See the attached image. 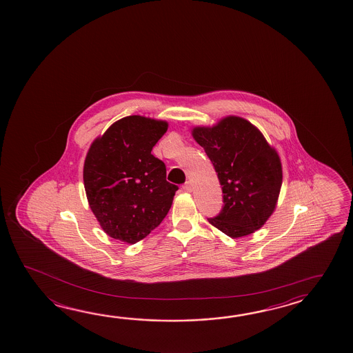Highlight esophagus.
<instances>
[{"label": "esophagus", "instance_id": "esophagus-1", "mask_svg": "<svg viewBox=\"0 0 353 353\" xmlns=\"http://www.w3.org/2000/svg\"><path fill=\"white\" fill-rule=\"evenodd\" d=\"M183 189L188 192V193H192L193 192V184H192V181H187L184 185H183Z\"/></svg>", "mask_w": 353, "mask_h": 353}]
</instances>
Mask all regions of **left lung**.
<instances>
[{
    "label": "left lung",
    "mask_w": 353,
    "mask_h": 353,
    "mask_svg": "<svg viewBox=\"0 0 353 353\" xmlns=\"http://www.w3.org/2000/svg\"><path fill=\"white\" fill-rule=\"evenodd\" d=\"M192 137L213 163L223 190L221 214L209 223L230 238L262 228L276 210L283 180L276 149L256 125L235 115L194 126Z\"/></svg>",
    "instance_id": "1"
}]
</instances>
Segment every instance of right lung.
Wrapping results in <instances>:
<instances>
[{
	"label": "right lung",
	"mask_w": 353,
	"mask_h": 353,
	"mask_svg": "<svg viewBox=\"0 0 353 353\" xmlns=\"http://www.w3.org/2000/svg\"><path fill=\"white\" fill-rule=\"evenodd\" d=\"M168 121L125 117L97 137L83 163V187L105 233L134 244L157 228L178 187L166 181L165 164L152 154Z\"/></svg>",
	"instance_id": "obj_1"
}]
</instances>
